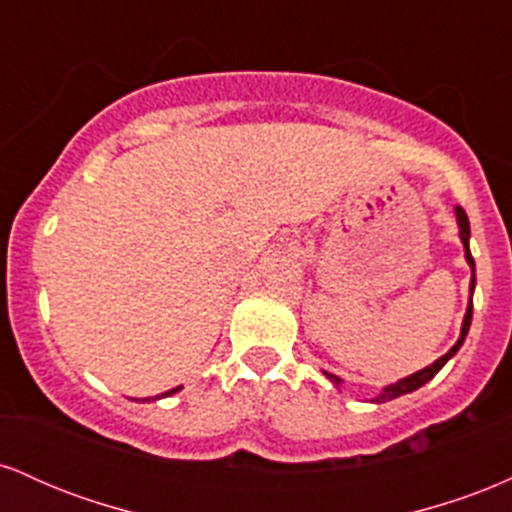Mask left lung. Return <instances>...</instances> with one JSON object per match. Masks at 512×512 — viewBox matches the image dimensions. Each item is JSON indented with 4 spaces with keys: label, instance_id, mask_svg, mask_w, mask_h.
<instances>
[{
    "label": "left lung",
    "instance_id": "8db88e82",
    "mask_svg": "<svg viewBox=\"0 0 512 512\" xmlns=\"http://www.w3.org/2000/svg\"><path fill=\"white\" fill-rule=\"evenodd\" d=\"M455 216H457V226H460V238H462V245H464V257H467V264H469V267H472V281H469V291H474V284H477V279H474V257H472V252H469V219H467V214H464V209H462V207H455ZM469 325H472V298H469L467 313H464V322H462L460 339H457L455 346H452V349L448 351V354L440 356L436 363H431V366H426L424 370H419V373H411L409 378H402V380H397V383H392V385L383 387V392H380L378 397L370 399V402H375V404L390 402V399L402 397V395H407V392H414V390H419L421 385H426L428 380H431L433 375H436L438 370L443 368L445 363H448L450 358L457 354V349H460V346H462L464 337H467ZM325 375H327V378L332 380L334 385L342 383V380H339L337 375H332V373H325Z\"/></svg>",
    "mask_w": 512,
    "mask_h": 512
}]
</instances>
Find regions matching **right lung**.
Returning <instances> with one entry per match:
<instances>
[{
  "instance_id": "add662e5",
  "label": "right lung",
  "mask_w": 512,
  "mask_h": 512,
  "mask_svg": "<svg viewBox=\"0 0 512 512\" xmlns=\"http://www.w3.org/2000/svg\"><path fill=\"white\" fill-rule=\"evenodd\" d=\"M182 387H173V390H168V392H163V395H156V397H146V399H161V397H170V395H175V392H180Z\"/></svg>"
}]
</instances>
